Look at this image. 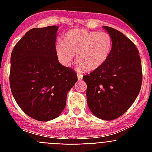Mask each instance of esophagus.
I'll use <instances>...</instances> for the list:
<instances>
[{"label": "esophagus", "instance_id": "esophagus-1", "mask_svg": "<svg viewBox=\"0 0 152 152\" xmlns=\"http://www.w3.org/2000/svg\"><path fill=\"white\" fill-rule=\"evenodd\" d=\"M77 78H78L79 80H81L83 79V75L80 73H77Z\"/></svg>", "mask_w": 152, "mask_h": 152}]
</instances>
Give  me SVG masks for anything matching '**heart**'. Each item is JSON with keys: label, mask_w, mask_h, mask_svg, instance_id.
<instances>
[{"label": "heart", "mask_w": 152, "mask_h": 152, "mask_svg": "<svg viewBox=\"0 0 152 152\" xmlns=\"http://www.w3.org/2000/svg\"><path fill=\"white\" fill-rule=\"evenodd\" d=\"M113 46V38L107 32L75 29L67 33L64 41L57 42L56 53L61 63L65 66L72 63L76 54L79 69L93 71L107 61Z\"/></svg>", "instance_id": "b5f03b06"}]
</instances>
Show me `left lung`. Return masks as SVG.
I'll return each instance as SVG.
<instances>
[{"mask_svg":"<svg viewBox=\"0 0 152 152\" xmlns=\"http://www.w3.org/2000/svg\"><path fill=\"white\" fill-rule=\"evenodd\" d=\"M113 40V50L100 68L83 76L91 111L102 120L112 121L126 112L137 99L142 84L139 51L118 30L104 26Z\"/></svg>","mask_w":152,"mask_h":152,"instance_id":"obj_1","label":"left lung"}]
</instances>
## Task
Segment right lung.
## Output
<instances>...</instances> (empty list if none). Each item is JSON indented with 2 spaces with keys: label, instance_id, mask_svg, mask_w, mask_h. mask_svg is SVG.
<instances>
[{
  "label": "right lung",
  "instance_id": "obj_1",
  "mask_svg": "<svg viewBox=\"0 0 152 152\" xmlns=\"http://www.w3.org/2000/svg\"><path fill=\"white\" fill-rule=\"evenodd\" d=\"M57 30V26L31 29L11 54L9 82L13 97L27 115L40 121L61 113L67 94L77 81L76 72L58 61Z\"/></svg>",
  "mask_w": 152,
  "mask_h": 152
}]
</instances>
